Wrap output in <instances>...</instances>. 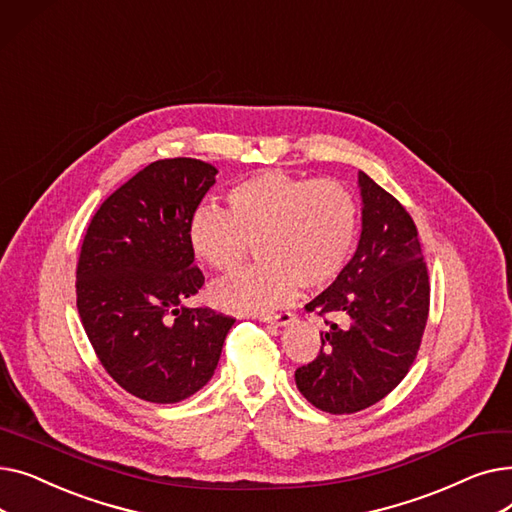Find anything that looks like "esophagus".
<instances>
[{
	"mask_svg": "<svg viewBox=\"0 0 512 512\" xmlns=\"http://www.w3.org/2000/svg\"><path fill=\"white\" fill-rule=\"evenodd\" d=\"M259 321H263V324H274V326H290L294 321V315L284 311V313H278V315H261Z\"/></svg>",
	"mask_w": 512,
	"mask_h": 512,
	"instance_id": "34e87169",
	"label": "esophagus"
}]
</instances>
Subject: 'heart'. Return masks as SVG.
<instances>
[{"instance_id":"1","label":"heart","mask_w":512,"mask_h":512,"mask_svg":"<svg viewBox=\"0 0 512 512\" xmlns=\"http://www.w3.org/2000/svg\"><path fill=\"white\" fill-rule=\"evenodd\" d=\"M230 209L199 207L188 220V245L218 272H232L257 242L259 265L211 286V299L234 313H270L299 286L330 284L351 257L357 203L340 182L265 170L234 184Z\"/></svg>"}]
</instances>
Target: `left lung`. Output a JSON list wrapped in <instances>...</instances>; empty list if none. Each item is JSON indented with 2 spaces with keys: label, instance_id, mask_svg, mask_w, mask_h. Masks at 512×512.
<instances>
[{
  "label": "left lung",
  "instance_id": "1",
  "mask_svg": "<svg viewBox=\"0 0 512 512\" xmlns=\"http://www.w3.org/2000/svg\"><path fill=\"white\" fill-rule=\"evenodd\" d=\"M361 238L338 278L305 305L342 324L321 332L315 361L294 373L299 392L319 411L348 415L390 394L413 365L429 313V278L407 209L365 172Z\"/></svg>",
  "mask_w": 512,
  "mask_h": 512
}]
</instances>
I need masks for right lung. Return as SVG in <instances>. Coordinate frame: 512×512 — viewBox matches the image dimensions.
Returning a JSON list of instances; mask_svg holds the SVG:
<instances>
[{
    "mask_svg": "<svg viewBox=\"0 0 512 512\" xmlns=\"http://www.w3.org/2000/svg\"><path fill=\"white\" fill-rule=\"evenodd\" d=\"M211 164L159 159L107 197L80 249L76 307L95 353L126 392L172 405L218 367L234 319L186 307L205 278L188 220L215 184Z\"/></svg>",
    "mask_w": 512,
    "mask_h": 512,
    "instance_id": "obj_1",
    "label": "right lung"
}]
</instances>
